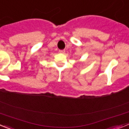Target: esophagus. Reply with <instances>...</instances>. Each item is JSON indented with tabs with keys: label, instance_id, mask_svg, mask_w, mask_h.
<instances>
[{
	"label": "esophagus",
	"instance_id": "1",
	"mask_svg": "<svg viewBox=\"0 0 129 129\" xmlns=\"http://www.w3.org/2000/svg\"><path fill=\"white\" fill-rule=\"evenodd\" d=\"M59 52H60V53H64L65 50H59Z\"/></svg>",
	"mask_w": 129,
	"mask_h": 129
}]
</instances>
